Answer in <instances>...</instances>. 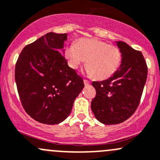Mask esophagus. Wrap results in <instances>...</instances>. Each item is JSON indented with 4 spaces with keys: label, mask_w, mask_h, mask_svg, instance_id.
I'll return each instance as SVG.
<instances>
[{
    "label": "esophagus",
    "mask_w": 160,
    "mask_h": 160,
    "mask_svg": "<svg viewBox=\"0 0 160 160\" xmlns=\"http://www.w3.org/2000/svg\"><path fill=\"white\" fill-rule=\"evenodd\" d=\"M83 82H84V84L87 86V85H90V82L89 81V80H83Z\"/></svg>",
    "instance_id": "1"
}]
</instances>
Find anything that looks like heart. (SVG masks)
Returning a JSON list of instances; mask_svg holds the SVG:
<instances>
[{"instance_id": "obj_1", "label": "heart", "mask_w": 160, "mask_h": 160, "mask_svg": "<svg viewBox=\"0 0 160 160\" xmlns=\"http://www.w3.org/2000/svg\"><path fill=\"white\" fill-rule=\"evenodd\" d=\"M64 56L72 69H77L86 60V72L98 80L112 77L122 61L120 48L98 39H80L65 49Z\"/></svg>"}]
</instances>
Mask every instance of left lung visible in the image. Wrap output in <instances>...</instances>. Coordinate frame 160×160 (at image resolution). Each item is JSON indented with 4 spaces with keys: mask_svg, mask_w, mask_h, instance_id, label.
<instances>
[{
    "mask_svg": "<svg viewBox=\"0 0 160 160\" xmlns=\"http://www.w3.org/2000/svg\"><path fill=\"white\" fill-rule=\"evenodd\" d=\"M122 53L119 70L102 81H93L96 96L92 100L94 116L106 125L118 124L129 119L140 102L148 68L143 55L122 41L117 42Z\"/></svg>",
    "mask_w": 160,
    "mask_h": 160,
    "instance_id": "left-lung-1",
    "label": "left lung"
}]
</instances>
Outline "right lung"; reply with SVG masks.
Here are the masks:
<instances>
[{
  "label": "right lung",
  "instance_id": "add662e5",
  "mask_svg": "<svg viewBox=\"0 0 160 160\" xmlns=\"http://www.w3.org/2000/svg\"><path fill=\"white\" fill-rule=\"evenodd\" d=\"M67 33H48L22 50L15 66V81L27 113L44 124L67 118L84 87L83 80L60 52Z\"/></svg>",
  "mask_w": 160,
  "mask_h": 160
}]
</instances>
